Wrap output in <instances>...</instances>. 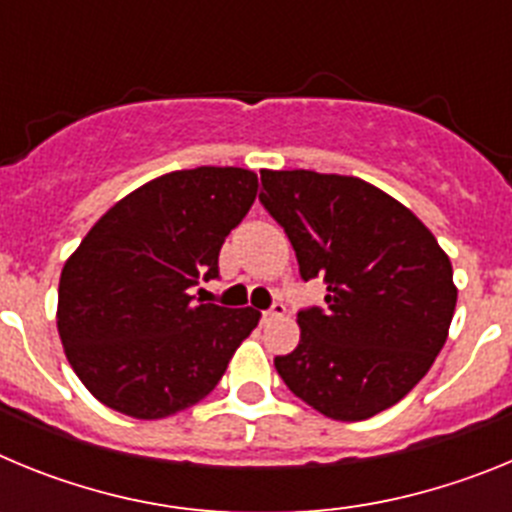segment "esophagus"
I'll use <instances>...</instances> for the list:
<instances>
[{"instance_id": "esophagus-1", "label": "esophagus", "mask_w": 512, "mask_h": 512, "mask_svg": "<svg viewBox=\"0 0 512 512\" xmlns=\"http://www.w3.org/2000/svg\"><path fill=\"white\" fill-rule=\"evenodd\" d=\"M284 312H287L284 302H274V305H271L269 310H264L261 320H264V323H271V320H274V318H284Z\"/></svg>"}]
</instances>
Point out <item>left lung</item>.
<instances>
[{
	"label": "left lung",
	"mask_w": 512,
	"mask_h": 512,
	"mask_svg": "<svg viewBox=\"0 0 512 512\" xmlns=\"http://www.w3.org/2000/svg\"><path fill=\"white\" fill-rule=\"evenodd\" d=\"M259 200L284 228L325 307L297 312L300 343L279 377L333 420H366L413 390L449 336V256L418 217L356 176L261 171Z\"/></svg>",
	"instance_id": "obj_1"
}]
</instances>
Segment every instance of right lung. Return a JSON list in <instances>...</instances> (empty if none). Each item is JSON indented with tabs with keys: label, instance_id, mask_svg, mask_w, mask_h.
Segmentation results:
<instances>
[{
	"label": "right lung",
	"instance_id": "1",
	"mask_svg": "<svg viewBox=\"0 0 512 512\" xmlns=\"http://www.w3.org/2000/svg\"><path fill=\"white\" fill-rule=\"evenodd\" d=\"M256 189L235 166L171 171L110 207L71 253L58 336L102 405L158 420L215 390L261 312L194 300L192 287L220 274V248Z\"/></svg>",
	"mask_w": 512,
	"mask_h": 512
}]
</instances>
